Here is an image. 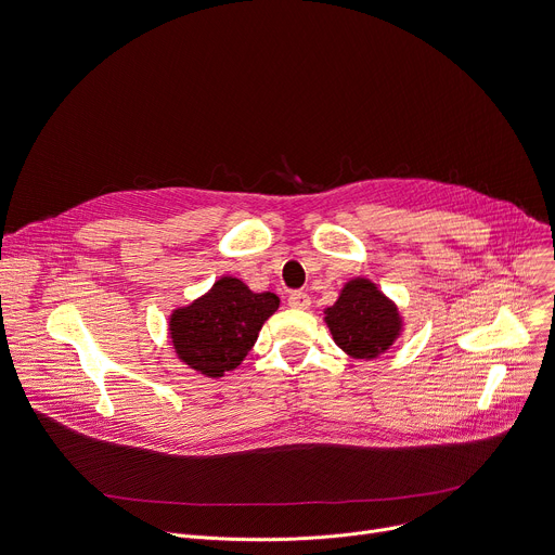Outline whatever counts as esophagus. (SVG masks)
<instances>
[{
	"mask_svg": "<svg viewBox=\"0 0 555 555\" xmlns=\"http://www.w3.org/2000/svg\"><path fill=\"white\" fill-rule=\"evenodd\" d=\"M288 306L291 309H297V311H306L311 306V297L301 293V291H295L288 295Z\"/></svg>",
	"mask_w": 555,
	"mask_h": 555,
	"instance_id": "obj_1",
	"label": "esophagus"
}]
</instances>
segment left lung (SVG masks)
Here are the masks:
<instances>
[{"label": "left lung", "instance_id": "left-lung-1", "mask_svg": "<svg viewBox=\"0 0 555 555\" xmlns=\"http://www.w3.org/2000/svg\"><path fill=\"white\" fill-rule=\"evenodd\" d=\"M324 322L348 357L365 361L388 352L405 326L399 306L363 275L344 284L337 301L324 309Z\"/></svg>", "mask_w": 555, "mask_h": 555}]
</instances>
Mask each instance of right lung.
Returning <instances> with one entry per match:
<instances>
[{
    "mask_svg": "<svg viewBox=\"0 0 555 555\" xmlns=\"http://www.w3.org/2000/svg\"><path fill=\"white\" fill-rule=\"evenodd\" d=\"M278 309L275 293H256L242 280L222 275L207 293L169 313V341L184 365L203 377L220 379L249 354Z\"/></svg>",
    "mask_w": 555,
    "mask_h": 555,
    "instance_id": "obj_1",
    "label": "right lung"
}]
</instances>
